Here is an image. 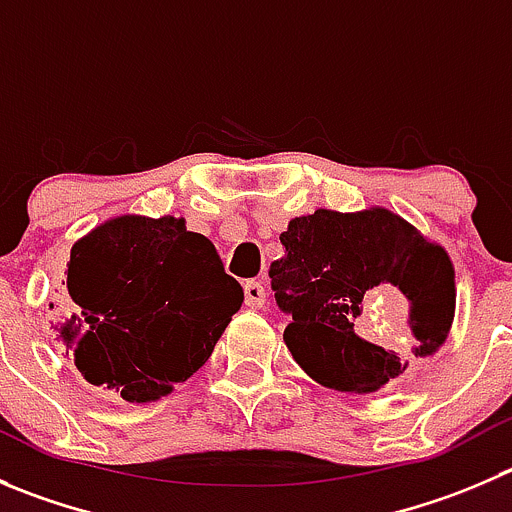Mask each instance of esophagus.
Listing matches in <instances>:
<instances>
[{"label":"esophagus","mask_w":512,"mask_h":512,"mask_svg":"<svg viewBox=\"0 0 512 512\" xmlns=\"http://www.w3.org/2000/svg\"><path fill=\"white\" fill-rule=\"evenodd\" d=\"M243 299H246V306H251V309H261V306L266 304V289L261 281H246L243 284Z\"/></svg>","instance_id":"1"}]
</instances>
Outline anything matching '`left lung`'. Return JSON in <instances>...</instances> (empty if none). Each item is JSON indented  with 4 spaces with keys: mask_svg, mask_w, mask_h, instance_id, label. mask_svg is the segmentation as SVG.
Returning a JSON list of instances; mask_svg holds the SVG:
<instances>
[{
    "mask_svg": "<svg viewBox=\"0 0 512 512\" xmlns=\"http://www.w3.org/2000/svg\"><path fill=\"white\" fill-rule=\"evenodd\" d=\"M284 256L269 269L284 342L301 369L339 392H377L445 344L455 319V266L440 243L387 208H319L291 218ZM394 298L403 329L392 340L363 332L366 306ZM382 334H387L382 329Z\"/></svg>",
    "mask_w": 512,
    "mask_h": 512,
    "instance_id": "8db88e82",
    "label": "left lung"
}]
</instances>
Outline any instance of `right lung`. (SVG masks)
Returning <instances> with one entry per match:
<instances>
[{
  "instance_id": "right-lung-1",
  "label": "right lung",
  "mask_w": 512,
  "mask_h": 512,
  "mask_svg": "<svg viewBox=\"0 0 512 512\" xmlns=\"http://www.w3.org/2000/svg\"><path fill=\"white\" fill-rule=\"evenodd\" d=\"M57 337L95 387L155 402L206 364L243 289L183 218L118 216L75 241Z\"/></svg>"
}]
</instances>
